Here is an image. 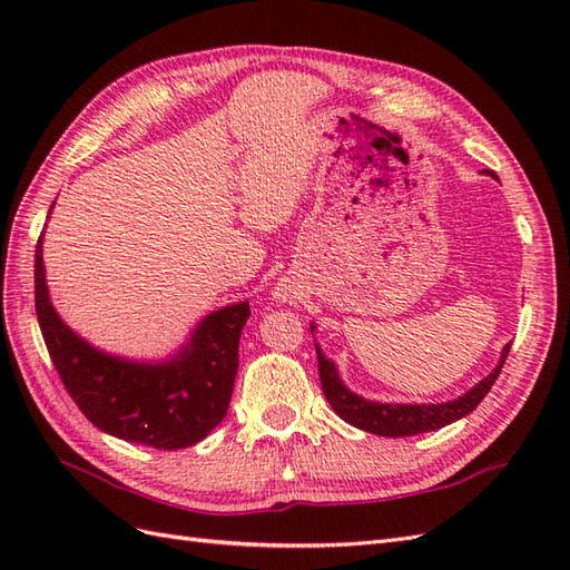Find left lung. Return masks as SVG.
Instances as JSON below:
<instances>
[{"label":"left lung","instance_id":"1","mask_svg":"<svg viewBox=\"0 0 570 570\" xmlns=\"http://www.w3.org/2000/svg\"><path fill=\"white\" fill-rule=\"evenodd\" d=\"M485 176L497 178L492 170H482ZM316 323H312V331ZM511 342L504 344L502 356H499V364L490 375L482 377L480 383H475L469 392H463L461 396L452 402H442V404H383V402H371L366 396H358L352 392L347 385L342 383V377L335 368L331 358L323 354V350L316 344V354H318V373H321V385L327 404L333 406V411L342 421H347L354 428L366 430L371 435H383V438H411V435H421L430 433V430H438L450 425L469 413L485 400V394L494 385L499 371H502L504 361L509 356Z\"/></svg>","mask_w":570,"mask_h":570}]
</instances>
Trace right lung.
<instances>
[{"label":"right lung","instance_id":"add662e5","mask_svg":"<svg viewBox=\"0 0 570 570\" xmlns=\"http://www.w3.org/2000/svg\"><path fill=\"white\" fill-rule=\"evenodd\" d=\"M36 312L63 387L95 428L154 450H183L226 419L249 302L206 314L183 347L164 361L114 356L76 335L51 306L40 235Z\"/></svg>","mask_w":570,"mask_h":570}]
</instances>
